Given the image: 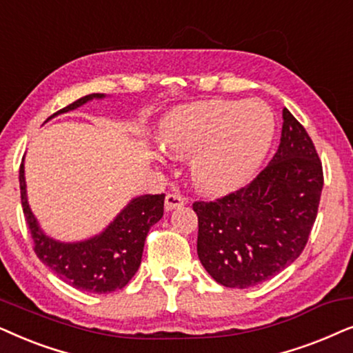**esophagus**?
Wrapping results in <instances>:
<instances>
[{
    "label": "esophagus",
    "mask_w": 353,
    "mask_h": 353,
    "mask_svg": "<svg viewBox=\"0 0 353 353\" xmlns=\"http://www.w3.org/2000/svg\"><path fill=\"white\" fill-rule=\"evenodd\" d=\"M185 203L187 200L181 194H168L166 200H164V206H166L168 211L181 208V206H184Z\"/></svg>",
    "instance_id": "obj_1"
}]
</instances>
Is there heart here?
<instances>
[{
	"label": "heart",
	"mask_w": 353,
	"mask_h": 353,
	"mask_svg": "<svg viewBox=\"0 0 353 353\" xmlns=\"http://www.w3.org/2000/svg\"><path fill=\"white\" fill-rule=\"evenodd\" d=\"M272 135L274 117L265 103L208 100L169 116L159 142L171 157H194V184L205 194L219 195L250 179L266 157Z\"/></svg>",
	"instance_id": "1"
}]
</instances>
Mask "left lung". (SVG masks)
Instances as JSON below:
<instances>
[{
  "mask_svg": "<svg viewBox=\"0 0 353 353\" xmlns=\"http://www.w3.org/2000/svg\"><path fill=\"white\" fill-rule=\"evenodd\" d=\"M283 117L278 152L250 184L192 205L199 216L196 253L224 288H252L288 268L303 252L316 219L321 159L285 108Z\"/></svg>",
  "mask_w": 353,
  "mask_h": 353,
  "instance_id": "obj_1",
  "label": "left lung"
}]
</instances>
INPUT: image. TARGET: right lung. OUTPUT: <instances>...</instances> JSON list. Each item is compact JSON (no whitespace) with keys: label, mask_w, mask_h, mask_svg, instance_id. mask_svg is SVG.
<instances>
[{"label":"right lung","mask_w":353,"mask_h":353,"mask_svg":"<svg viewBox=\"0 0 353 353\" xmlns=\"http://www.w3.org/2000/svg\"><path fill=\"white\" fill-rule=\"evenodd\" d=\"M103 95H87L70 103L53 116L82 106L92 98ZM51 116V117H53ZM21 203L26 216L35 255L54 271L61 279L79 290L93 294H110L122 289L137 272L145 239L153 224L161 219L164 211V194L143 195L134 199L121 211L119 216L108 225L105 232L79 243H61L46 237L27 203L23 164L19 168Z\"/></svg>","instance_id":"1"}]
</instances>
